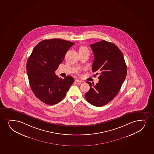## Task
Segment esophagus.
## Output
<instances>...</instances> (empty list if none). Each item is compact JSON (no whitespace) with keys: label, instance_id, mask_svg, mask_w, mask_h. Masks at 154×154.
<instances>
[{"label":"esophagus","instance_id":"esophagus-1","mask_svg":"<svg viewBox=\"0 0 154 154\" xmlns=\"http://www.w3.org/2000/svg\"><path fill=\"white\" fill-rule=\"evenodd\" d=\"M75 82H78V83H81V82H82V80H80L79 79H75Z\"/></svg>","mask_w":154,"mask_h":154}]
</instances>
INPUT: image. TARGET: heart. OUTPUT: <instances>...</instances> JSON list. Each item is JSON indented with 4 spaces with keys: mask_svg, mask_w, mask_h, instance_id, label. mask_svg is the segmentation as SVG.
<instances>
[{
    "mask_svg": "<svg viewBox=\"0 0 154 154\" xmlns=\"http://www.w3.org/2000/svg\"><path fill=\"white\" fill-rule=\"evenodd\" d=\"M88 51V49L87 48H86L85 47H82L81 48H80V51Z\"/></svg>",
    "mask_w": 154,
    "mask_h": 154,
    "instance_id": "b5f03b06",
    "label": "heart"
}]
</instances>
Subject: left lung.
Segmentation results:
<instances>
[{
    "label": "left lung",
    "mask_w": 154,
    "mask_h": 154,
    "mask_svg": "<svg viewBox=\"0 0 154 154\" xmlns=\"http://www.w3.org/2000/svg\"><path fill=\"white\" fill-rule=\"evenodd\" d=\"M94 53L92 71L99 74V82H87L90 90L85 94L89 103L96 107L107 105L119 92L127 75L123 54L113 43L102 40L90 45Z\"/></svg>",
    "instance_id": "8db88e82"
}]
</instances>
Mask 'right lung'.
I'll return each mask as SVG.
<instances>
[{
	"mask_svg": "<svg viewBox=\"0 0 154 154\" xmlns=\"http://www.w3.org/2000/svg\"><path fill=\"white\" fill-rule=\"evenodd\" d=\"M74 44L53 38L43 40L33 49L27 62L28 77L33 93L44 103L53 105L59 103L74 82L72 76L62 79L55 74L67 51Z\"/></svg>",
	"mask_w": 154,
	"mask_h": 154,
	"instance_id": "obj_1",
	"label": "right lung"
}]
</instances>
